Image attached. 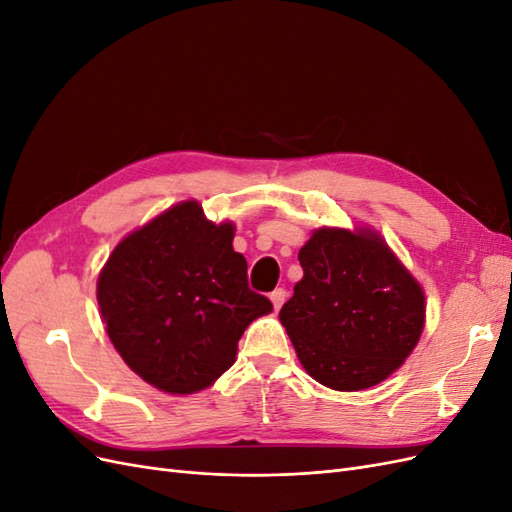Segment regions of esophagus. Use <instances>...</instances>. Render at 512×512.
I'll return each mask as SVG.
<instances>
[{
    "label": "esophagus",
    "mask_w": 512,
    "mask_h": 512,
    "mask_svg": "<svg viewBox=\"0 0 512 512\" xmlns=\"http://www.w3.org/2000/svg\"><path fill=\"white\" fill-rule=\"evenodd\" d=\"M284 301H286V290H284V288H275V290L271 292V303H273V307L280 309V307L284 305Z\"/></svg>",
    "instance_id": "esophagus-1"
}]
</instances>
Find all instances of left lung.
Wrapping results in <instances>:
<instances>
[{"label": "left lung", "instance_id": "8db88e82", "mask_svg": "<svg viewBox=\"0 0 512 512\" xmlns=\"http://www.w3.org/2000/svg\"><path fill=\"white\" fill-rule=\"evenodd\" d=\"M299 262L280 322L307 374L333 391L389 378L423 333L421 284L371 228H318Z\"/></svg>", "mask_w": 512, "mask_h": 512}]
</instances>
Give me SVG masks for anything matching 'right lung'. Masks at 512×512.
I'll return each instance as SVG.
<instances>
[{
  "label": "right lung",
  "instance_id": "right-lung-1",
  "mask_svg": "<svg viewBox=\"0 0 512 512\" xmlns=\"http://www.w3.org/2000/svg\"><path fill=\"white\" fill-rule=\"evenodd\" d=\"M235 226L213 224L196 200L130 232L98 277V305L121 359L156 389L190 395L235 363L250 322L269 314L232 250Z\"/></svg>",
  "mask_w": 512,
  "mask_h": 512
}]
</instances>
